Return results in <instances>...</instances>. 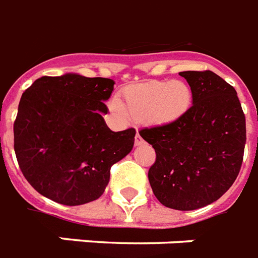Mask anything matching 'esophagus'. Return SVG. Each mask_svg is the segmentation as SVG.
<instances>
[{"instance_id": "obj_1", "label": "esophagus", "mask_w": 258, "mask_h": 258, "mask_svg": "<svg viewBox=\"0 0 258 258\" xmlns=\"http://www.w3.org/2000/svg\"><path fill=\"white\" fill-rule=\"evenodd\" d=\"M142 142H144V140H142V137L140 136L139 132H137V135H136V139H135V144L136 145H141Z\"/></svg>"}]
</instances>
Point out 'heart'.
Segmentation results:
<instances>
[{
  "label": "heart",
  "mask_w": 258,
  "mask_h": 258,
  "mask_svg": "<svg viewBox=\"0 0 258 258\" xmlns=\"http://www.w3.org/2000/svg\"><path fill=\"white\" fill-rule=\"evenodd\" d=\"M191 90L184 81H149L123 90L122 102L110 101V109L119 117L146 119L156 125L180 121L190 109Z\"/></svg>",
  "instance_id": "b5f03b06"
}]
</instances>
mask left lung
Returning a JSON list of instances; mask_svg holds the SVG:
<instances>
[{
    "mask_svg": "<svg viewBox=\"0 0 258 258\" xmlns=\"http://www.w3.org/2000/svg\"><path fill=\"white\" fill-rule=\"evenodd\" d=\"M193 105L180 121L144 127L140 136L156 152L148 177L162 205L195 211L217 201L240 173L246 142L237 92L211 71L181 72Z\"/></svg>",
    "mask_w": 258,
    "mask_h": 258,
    "instance_id": "1",
    "label": "left lung"
}]
</instances>
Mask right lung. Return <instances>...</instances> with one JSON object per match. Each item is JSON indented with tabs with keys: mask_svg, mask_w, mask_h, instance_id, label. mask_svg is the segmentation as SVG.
I'll list each match as a JSON object with an SVG mask.
<instances>
[{
	"mask_svg": "<svg viewBox=\"0 0 258 258\" xmlns=\"http://www.w3.org/2000/svg\"><path fill=\"white\" fill-rule=\"evenodd\" d=\"M110 78L68 73L38 78L22 93L14 121V152L22 174L40 195L82 205L104 193L113 164L133 148L136 131L112 132L102 114Z\"/></svg>",
	"mask_w": 258,
	"mask_h": 258,
	"instance_id": "add662e5",
	"label": "right lung"
}]
</instances>
